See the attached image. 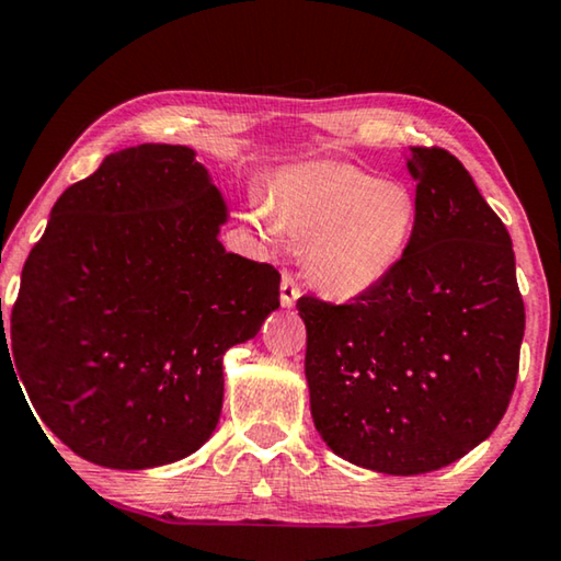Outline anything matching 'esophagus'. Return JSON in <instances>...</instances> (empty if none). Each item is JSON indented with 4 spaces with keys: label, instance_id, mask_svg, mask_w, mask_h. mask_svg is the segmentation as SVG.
<instances>
[{
    "label": "esophagus",
    "instance_id": "obj_1",
    "mask_svg": "<svg viewBox=\"0 0 561 561\" xmlns=\"http://www.w3.org/2000/svg\"><path fill=\"white\" fill-rule=\"evenodd\" d=\"M279 289H282V305L284 307H295V301L301 295V287H299V282H297L295 274L284 270L282 272V287Z\"/></svg>",
    "mask_w": 561,
    "mask_h": 561
}]
</instances>
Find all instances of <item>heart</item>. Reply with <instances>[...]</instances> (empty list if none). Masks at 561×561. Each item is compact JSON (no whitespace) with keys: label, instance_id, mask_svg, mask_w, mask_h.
Returning <instances> with one entry per match:
<instances>
[{"label":"heart","instance_id":"heart-1","mask_svg":"<svg viewBox=\"0 0 561 561\" xmlns=\"http://www.w3.org/2000/svg\"><path fill=\"white\" fill-rule=\"evenodd\" d=\"M414 192L344 162H317L279 184L272 221L307 237L305 270L324 295L354 299L392 277L416 229Z\"/></svg>","mask_w":561,"mask_h":561}]
</instances>
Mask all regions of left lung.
Segmentation results:
<instances>
[{
	"instance_id": "left-lung-1",
	"label": "left lung",
	"mask_w": 561,
	"mask_h": 561,
	"mask_svg": "<svg viewBox=\"0 0 561 561\" xmlns=\"http://www.w3.org/2000/svg\"><path fill=\"white\" fill-rule=\"evenodd\" d=\"M416 229L377 289L299 297L305 375L327 447L381 474H424L496 430L517 385L524 301L512 239L472 174L442 147H409Z\"/></svg>"
}]
</instances>
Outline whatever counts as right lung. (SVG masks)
<instances>
[{
  "mask_svg": "<svg viewBox=\"0 0 561 561\" xmlns=\"http://www.w3.org/2000/svg\"><path fill=\"white\" fill-rule=\"evenodd\" d=\"M225 221L209 172L180 145L110 154L51 207L0 352L9 336L34 412L75 455L149 469L211 437L221 357L279 307L282 279L221 247Z\"/></svg>",
  "mask_w": 561,
  "mask_h": 561,
  "instance_id": "right-lung-1",
  "label": "right lung"
}]
</instances>
